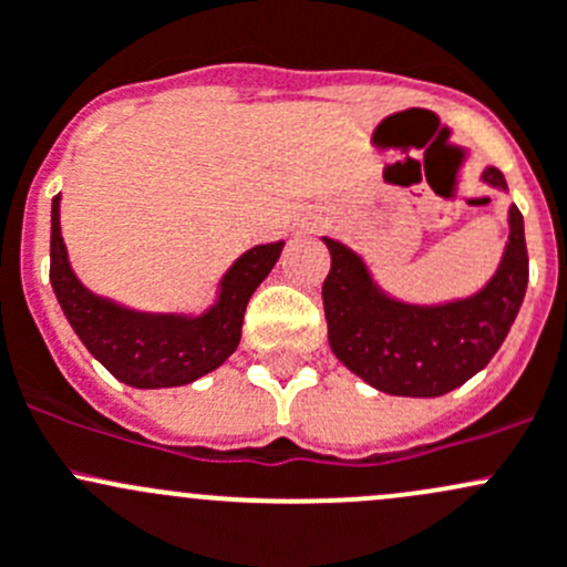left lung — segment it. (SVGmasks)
Listing matches in <instances>:
<instances>
[{
    "label": "left lung",
    "mask_w": 567,
    "mask_h": 567,
    "mask_svg": "<svg viewBox=\"0 0 567 567\" xmlns=\"http://www.w3.org/2000/svg\"><path fill=\"white\" fill-rule=\"evenodd\" d=\"M481 179L507 194L499 168L486 166ZM322 240L332 259L322 286L332 354L388 395L436 399L486 369L527 291L529 259L516 204L507 207V243L494 276L472 295L431 306L393 297L358 250Z\"/></svg>",
    "instance_id": "8db88e82"
}]
</instances>
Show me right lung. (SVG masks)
<instances>
[{"instance_id": "obj_1", "label": "right lung", "mask_w": 567, "mask_h": 567, "mask_svg": "<svg viewBox=\"0 0 567 567\" xmlns=\"http://www.w3.org/2000/svg\"><path fill=\"white\" fill-rule=\"evenodd\" d=\"M60 202L62 194L51 202V286L75 336L111 377L138 390L179 388L207 377L235 354L245 306L281 259L284 240L254 245L237 256L204 311H136L79 281L62 240Z\"/></svg>"}]
</instances>
